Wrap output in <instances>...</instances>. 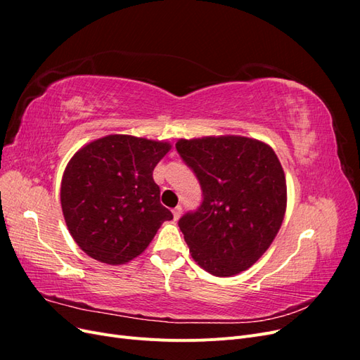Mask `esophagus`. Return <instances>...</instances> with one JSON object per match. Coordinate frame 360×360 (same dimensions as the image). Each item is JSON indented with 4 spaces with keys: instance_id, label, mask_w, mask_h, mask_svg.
Segmentation results:
<instances>
[{
    "instance_id": "34e87169",
    "label": "esophagus",
    "mask_w": 360,
    "mask_h": 360,
    "mask_svg": "<svg viewBox=\"0 0 360 360\" xmlns=\"http://www.w3.org/2000/svg\"><path fill=\"white\" fill-rule=\"evenodd\" d=\"M172 214H174V221H179L181 216V205H177L176 209H172Z\"/></svg>"
}]
</instances>
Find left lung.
I'll return each mask as SVG.
<instances>
[{
  "label": "left lung",
  "instance_id": "obj_1",
  "mask_svg": "<svg viewBox=\"0 0 360 360\" xmlns=\"http://www.w3.org/2000/svg\"><path fill=\"white\" fill-rule=\"evenodd\" d=\"M202 202L179 226L192 258L214 276L249 269L274 242L287 209V183L270 146L246 136L179 139Z\"/></svg>",
  "mask_w": 360,
  "mask_h": 360
}]
</instances>
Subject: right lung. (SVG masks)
I'll list each match as a JSON object with an SVG mask.
<instances>
[{
  "mask_svg": "<svg viewBox=\"0 0 360 360\" xmlns=\"http://www.w3.org/2000/svg\"><path fill=\"white\" fill-rule=\"evenodd\" d=\"M169 150L163 141L108 135L76 151L64 169L60 197L64 221L86 255L124 264L172 219L153 180Z\"/></svg>",
  "mask_w": 360,
  "mask_h": 360,
  "instance_id": "1",
  "label": "right lung"
}]
</instances>
